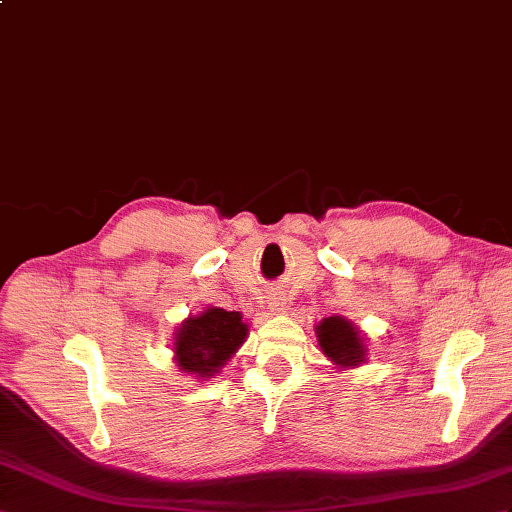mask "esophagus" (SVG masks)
Returning a JSON list of instances; mask_svg holds the SVG:
<instances>
[{
	"mask_svg": "<svg viewBox=\"0 0 512 512\" xmlns=\"http://www.w3.org/2000/svg\"><path fill=\"white\" fill-rule=\"evenodd\" d=\"M282 306H284V299H282L280 295H271V297H269V308L282 310Z\"/></svg>",
	"mask_w": 512,
	"mask_h": 512,
	"instance_id": "34e87169",
	"label": "esophagus"
}]
</instances>
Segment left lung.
<instances>
[{
	"mask_svg": "<svg viewBox=\"0 0 512 512\" xmlns=\"http://www.w3.org/2000/svg\"><path fill=\"white\" fill-rule=\"evenodd\" d=\"M321 352L326 354L339 369L356 367L365 363V339L352 321L345 317H326L315 328Z\"/></svg>",
	"mask_w": 512,
	"mask_h": 512,
	"instance_id": "left-lung-1",
	"label": "left lung"
}]
</instances>
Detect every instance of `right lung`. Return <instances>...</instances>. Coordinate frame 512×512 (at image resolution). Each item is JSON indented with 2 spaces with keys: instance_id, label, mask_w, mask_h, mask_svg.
<instances>
[{
  "instance_id": "1",
  "label": "right lung",
  "mask_w": 512,
  "mask_h": 512,
  "mask_svg": "<svg viewBox=\"0 0 512 512\" xmlns=\"http://www.w3.org/2000/svg\"><path fill=\"white\" fill-rule=\"evenodd\" d=\"M245 336L247 323H243L241 313L210 306L178 326L173 336L176 363L199 380L213 378L243 345Z\"/></svg>"
}]
</instances>
